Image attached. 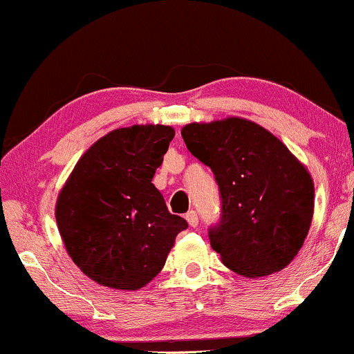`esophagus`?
Listing matches in <instances>:
<instances>
[{
	"label": "esophagus",
	"instance_id": "1",
	"mask_svg": "<svg viewBox=\"0 0 354 354\" xmlns=\"http://www.w3.org/2000/svg\"><path fill=\"white\" fill-rule=\"evenodd\" d=\"M185 218H187V222H189L190 227H197V225H198V215H197V212H194V210L187 212Z\"/></svg>",
	"mask_w": 354,
	"mask_h": 354
}]
</instances>
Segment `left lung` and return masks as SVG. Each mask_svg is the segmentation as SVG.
Here are the masks:
<instances>
[{"mask_svg": "<svg viewBox=\"0 0 354 354\" xmlns=\"http://www.w3.org/2000/svg\"><path fill=\"white\" fill-rule=\"evenodd\" d=\"M182 137L218 184L222 214L209 239L223 265L248 278L285 268L313 218L315 187L305 165L272 132L242 118L192 122Z\"/></svg>", "mask_w": 354, "mask_h": 354, "instance_id": "1", "label": "left lung"}]
</instances>
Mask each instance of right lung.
I'll return each mask as SVG.
<instances>
[{
  "label": "right lung",
  "mask_w": 354,
  "mask_h": 354,
  "mask_svg": "<svg viewBox=\"0 0 354 354\" xmlns=\"http://www.w3.org/2000/svg\"><path fill=\"white\" fill-rule=\"evenodd\" d=\"M174 136L160 124L115 129L87 149L62 187L56 203L61 239L99 285L142 288L189 227L152 184Z\"/></svg>",
  "instance_id": "add662e5"
}]
</instances>
